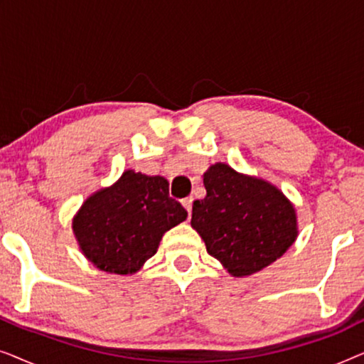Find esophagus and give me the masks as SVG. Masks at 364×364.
<instances>
[{"label":"esophagus","mask_w":364,"mask_h":364,"mask_svg":"<svg viewBox=\"0 0 364 364\" xmlns=\"http://www.w3.org/2000/svg\"><path fill=\"white\" fill-rule=\"evenodd\" d=\"M192 203H193V197H186L182 200V205L187 208V212H188V215H191L192 213Z\"/></svg>","instance_id":"34e87169"}]
</instances>
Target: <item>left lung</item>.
I'll use <instances>...</instances> for the list:
<instances>
[{
	"label": "left lung",
	"mask_w": 364,
	"mask_h": 364,
	"mask_svg": "<svg viewBox=\"0 0 364 364\" xmlns=\"http://www.w3.org/2000/svg\"><path fill=\"white\" fill-rule=\"evenodd\" d=\"M207 196L192 207V227L207 253L233 277L260 272L296 238L295 208L277 187L215 164L203 176Z\"/></svg>",
	"instance_id": "8db88e82"
}]
</instances>
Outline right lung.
<instances>
[{
  "label": "right lung",
  "instance_id": "right-lung-1",
  "mask_svg": "<svg viewBox=\"0 0 364 364\" xmlns=\"http://www.w3.org/2000/svg\"><path fill=\"white\" fill-rule=\"evenodd\" d=\"M186 218V208L168 196L166 178L126 171L82 203L73 230L97 268L129 275L156 255L164 233Z\"/></svg>",
  "mask_w": 364,
  "mask_h": 364
}]
</instances>
